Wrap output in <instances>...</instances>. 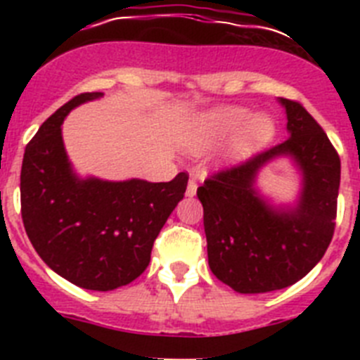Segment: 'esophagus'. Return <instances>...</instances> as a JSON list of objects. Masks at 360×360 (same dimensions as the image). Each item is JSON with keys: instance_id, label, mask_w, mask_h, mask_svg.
I'll use <instances>...</instances> for the list:
<instances>
[{"instance_id": "1", "label": "esophagus", "mask_w": 360, "mask_h": 360, "mask_svg": "<svg viewBox=\"0 0 360 360\" xmlns=\"http://www.w3.org/2000/svg\"><path fill=\"white\" fill-rule=\"evenodd\" d=\"M196 180L195 178H191L189 182H187V189H186V196H189V198H193V196L196 195Z\"/></svg>"}]
</instances>
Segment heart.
Returning a JSON list of instances; mask_svg holds the SVG:
<instances>
[{
  "instance_id": "b5f03b06",
  "label": "heart",
  "mask_w": 360,
  "mask_h": 360,
  "mask_svg": "<svg viewBox=\"0 0 360 360\" xmlns=\"http://www.w3.org/2000/svg\"><path fill=\"white\" fill-rule=\"evenodd\" d=\"M238 133L232 149L234 160H243L272 142L276 120L266 113L252 115L240 106H221L203 111L191 120L184 135V148L193 155H205Z\"/></svg>"
}]
</instances>
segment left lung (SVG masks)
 <instances>
[{
	"label": "left lung",
	"mask_w": 360,
	"mask_h": 360,
	"mask_svg": "<svg viewBox=\"0 0 360 360\" xmlns=\"http://www.w3.org/2000/svg\"><path fill=\"white\" fill-rule=\"evenodd\" d=\"M278 103L287 113V141L209 178L196 191L209 266L240 294H265L297 283L321 262L335 227L339 155L301 104L281 97ZM276 160L290 161L302 178L292 202H276L257 184Z\"/></svg>",
	"instance_id": "1"
}]
</instances>
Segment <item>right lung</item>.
<instances>
[{
	"label": "right lung",
	"mask_w": 360,
	"mask_h": 360,
	"mask_svg": "<svg viewBox=\"0 0 360 360\" xmlns=\"http://www.w3.org/2000/svg\"><path fill=\"white\" fill-rule=\"evenodd\" d=\"M103 95L73 97L28 142L21 216L28 240L56 274L86 290L108 292L148 269L158 232L184 198L187 174L171 182L77 174L63 141V122L70 111Z\"/></svg>",
	"instance_id": "add662e5"
}]
</instances>
